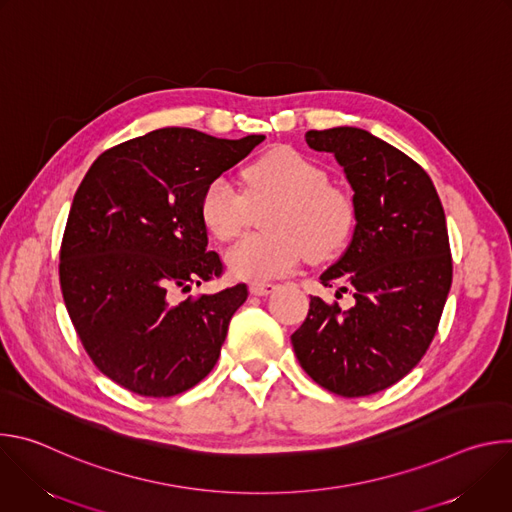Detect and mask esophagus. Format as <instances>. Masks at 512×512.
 Masks as SVG:
<instances>
[{
	"label": "esophagus",
	"mask_w": 512,
	"mask_h": 512,
	"mask_svg": "<svg viewBox=\"0 0 512 512\" xmlns=\"http://www.w3.org/2000/svg\"><path fill=\"white\" fill-rule=\"evenodd\" d=\"M275 287H277L275 283H267V281H251L249 291H251L253 296H267V294H271V291H273Z\"/></svg>",
	"instance_id": "esophagus-1"
}]
</instances>
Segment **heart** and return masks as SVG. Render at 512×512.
<instances>
[{
	"mask_svg": "<svg viewBox=\"0 0 512 512\" xmlns=\"http://www.w3.org/2000/svg\"><path fill=\"white\" fill-rule=\"evenodd\" d=\"M245 194L225 176L212 178L198 202L200 221L218 241L235 239L247 225L251 206L277 200L263 227L265 235L241 239L227 253L235 277L267 281L291 273L308 253L322 261L350 241L356 227L354 198L330 184L328 172L308 156L275 148L243 170Z\"/></svg>",
	"mask_w": 512,
	"mask_h": 512,
	"instance_id": "1",
	"label": "heart"
}]
</instances>
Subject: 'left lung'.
<instances>
[{"label":"left lung","mask_w":512,"mask_h":512,"mask_svg":"<svg viewBox=\"0 0 512 512\" xmlns=\"http://www.w3.org/2000/svg\"><path fill=\"white\" fill-rule=\"evenodd\" d=\"M306 143L334 154L354 190L352 241L320 279L356 302L342 310L312 296L291 344L320 387L367 397L411 373L440 326L452 285L446 214L425 170L369 131H308Z\"/></svg>","instance_id":"obj_1"}]
</instances>
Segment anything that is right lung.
<instances>
[{
    "instance_id": "add662e5",
    "label": "right lung",
    "mask_w": 512,
    "mask_h": 512,
    "mask_svg": "<svg viewBox=\"0 0 512 512\" xmlns=\"http://www.w3.org/2000/svg\"><path fill=\"white\" fill-rule=\"evenodd\" d=\"M263 139L156 129L103 152L83 178L60 243V289L85 352L123 389L174 397L214 369L247 285L178 294L223 275L200 194Z\"/></svg>"
}]
</instances>
